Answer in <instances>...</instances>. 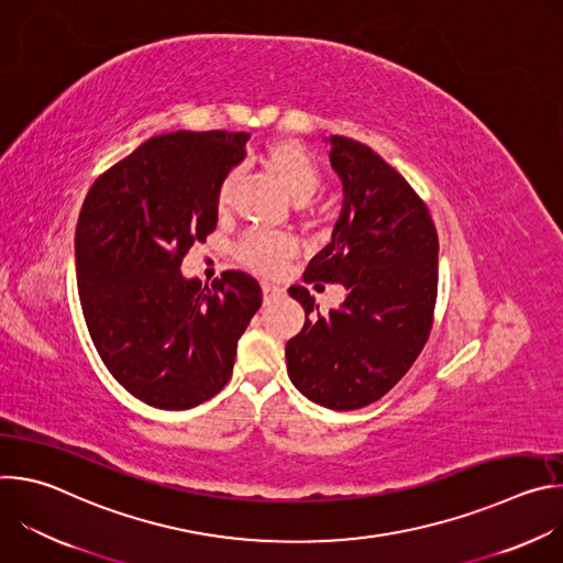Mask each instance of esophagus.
I'll use <instances>...</instances> for the list:
<instances>
[{
    "label": "esophagus",
    "instance_id": "esophagus-1",
    "mask_svg": "<svg viewBox=\"0 0 563 563\" xmlns=\"http://www.w3.org/2000/svg\"><path fill=\"white\" fill-rule=\"evenodd\" d=\"M283 289H280V285H276V283H272V280H263V294H265V298H272V296H278Z\"/></svg>",
    "mask_w": 563,
    "mask_h": 563
}]
</instances>
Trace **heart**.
<instances>
[{
    "instance_id": "1",
    "label": "heart",
    "mask_w": 563,
    "mask_h": 563,
    "mask_svg": "<svg viewBox=\"0 0 563 563\" xmlns=\"http://www.w3.org/2000/svg\"><path fill=\"white\" fill-rule=\"evenodd\" d=\"M263 163L296 202L309 200L320 189V185H323V172H320L318 159L300 142H294V140L274 142L267 148ZM238 178H240L238 169H231L222 178L216 196L218 211L229 209L238 187ZM296 247H298L296 240L287 233L256 231V233H250L243 243H240L238 256L254 272L276 274L283 267V263L296 254Z\"/></svg>"
}]
</instances>
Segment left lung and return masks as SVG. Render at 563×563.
<instances>
[{
    "label": "left lung",
    "instance_id": "1",
    "mask_svg": "<svg viewBox=\"0 0 563 563\" xmlns=\"http://www.w3.org/2000/svg\"><path fill=\"white\" fill-rule=\"evenodd\" d=\"M330 142L343 209L302 278L341 283L347 296L320 313L305 287H289L305 325L285 358L291 383L313 404L358 410L406 376L430 336L439 235L426 202L378 153L343 135Z\"/></svg>",
    "mask_w": 563,
    "mask_h": 563
}]
</instances>
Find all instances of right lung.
<instances>
[{
    "label": "right lung",
    "mask_w": 563,
    "mask_h": 563,
    "mask_svg": "<svg viewBox=\"0 0 563 563\" xmlns=\"http://www.w3.org/2000/svg\"><path fill=\"white\" fill-rule=\"evenodd\" d=\"M247 133L176 131L140 144L87 194L75 227L79 305L113 378L157 410H189L231 378L238 339L263 302L229 269L185 278L183 258L216 229L222 178Z\"/></svg>",
    "instance_id": "obj_1"
}]
</instances>
